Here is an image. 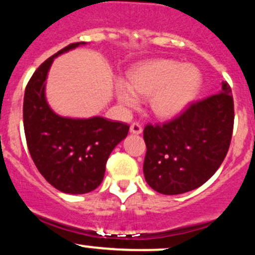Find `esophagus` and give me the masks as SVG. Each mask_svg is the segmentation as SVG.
<instances>
[{"label": "esophagus", "mask_w": 255, "mask_h": 255, "mask_svg": "<svg viewBox=\"0 0 255 255\" xmlns=\"http://www.w3.org/2000/svg\"><path fill=\"white\" fill-rule=\"evenodd\" d=\"M142 132V127L139 122H133L130 125V133L133 134H140Z\"/></svg>", "instance_id": "esophagus-1"}]
</instances>
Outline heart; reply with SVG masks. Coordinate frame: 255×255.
<instances>
[{
    "mask_svg": "<svg viewBox=\"0 0 255 255\" xmlns=\"http://www.w3.org/2000/svg\"><path fill=\"white\" fill-rule=\"evenodd\" d=\"M130 85L120 80L116 97L122 105L135 108L139 94L151 96L152 111L162 119L177 116L194 100L201 86V74L191 65L181 66L174 60H153L130 72Z\"/></svg>",
    "mask_w": 255,
    "mask_h": 255,
    "instance_id": "obj_1",
    "label": "heart"
}]
</instances>
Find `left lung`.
I'll use <instances>...</instances> for the list:
<instances>
[{"instance_id":"left-lung-1","label":"left lung","mask_w":255,"mask_h":255,"mask_svg":"<svg viewBox=\"0 0 255 255\" xmlns=\"http://www.w3.org/2000/svg\"><path fill=\"white\" fill-rule=\"evenodd\" d=\"M234 98L226 81L219 93L192 102L163 125H146L145 180L155 191L179 195L197 189L217 172L230 147Z\"/></svg>"}]
</instances>
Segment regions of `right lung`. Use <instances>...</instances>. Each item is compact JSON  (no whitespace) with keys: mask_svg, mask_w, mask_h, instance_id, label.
Segmentation results:
<instances>
[{"mask_svg":"<svg viewBox=\"0 0 255 255\" xmlns=\"http://www.w3.org/2000/svg\"><path fill=\"white\" fill-rule=\"evenodd\" d=\"M77 42L60 49L38 66L24 94L23 120L27 149L38 172L65 194H87L102 184L111 151L127 136V123L104 117L68 119L57 115L44 96L47 74L55 57L74 49Z\"/></svg>","mask_w":255,"mask_h":255,"instance_id":"1","label":"right lung"}]
</instances>
